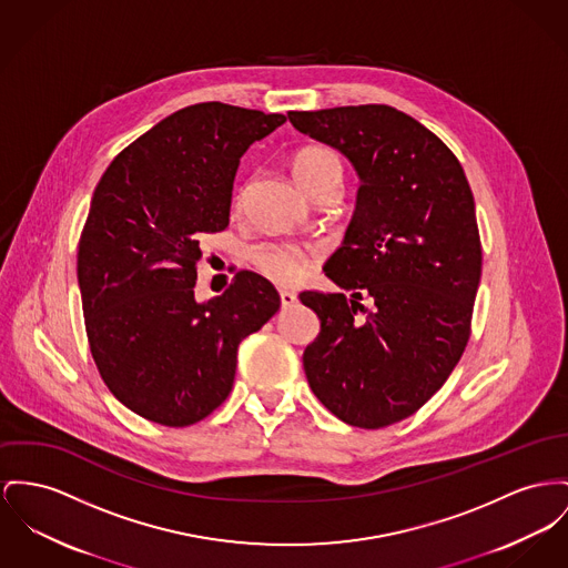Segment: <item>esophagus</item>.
Listing matches in <instances>:
<instances>
[{
	"label": "esophagus",
	"mask_w": 568,
	"mask_h": 568,
	"mask_svg": "<svg viewBox=\"0 0 568 568\" xmlns=\"http://www.w3.org/2000/svg\"><path fill=\"white\" fill-rule=\"evenodd\" d=\"M280 302H282V307H291L297 303V295L291 291H280Z\"/></svg>",
	"instance_id": "34e87169"
}]
</instances>
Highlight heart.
Instances as JSON below:
<instances>
[{"mask_svg":"<svg viewBox=\"0 0 568 568\" xmlns=\"http://www.w3.org/2000/svg\"><path fill=\"white\" fill-rule=\"evenodd\" d=\"M342 159L338 152L325 146H310L300 152L295 159V176L307 193H318L323 187L336 183L342 187ZM245 187L234 191V206L241 204ZM252 261L266 277L277 284H295L300 282L310 261V250L293 245V243H277L268 241L261 243L252 250Z\"/></svg>","mask_w":568,"mask_h":568,"instance_id":"1","label":"heart"}]
</instances>
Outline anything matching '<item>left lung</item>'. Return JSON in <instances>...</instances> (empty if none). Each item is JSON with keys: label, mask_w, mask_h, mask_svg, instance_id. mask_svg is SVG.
I'll return each mask as SVG.
<instances>
[{"label": "left lung", "mask_w": 568, "mask_h": 568, "mask_svg": "<svg viewBox=\"0 0 568 568\" xmlns=\"http://www.w3.org/2000/svg\"><path fill=\"white\" fill-rule=\"evenodd\" d=\"M288 118L362 181L342 247L323 266L351 295H300L321 318L303 371L334 416L383 428L416 414L469 341L483 271L474 195L454 152L389 105Z\"/></svg>", "instance_id": "obj_1"}]
</instances>
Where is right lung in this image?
Listing matches in <instances>:
<instances>
[{"label":"right lung","mask_w":568,"mask_h":568,"mask_svg":"<svg viewBox=\"0 0 568 568\" xmlns=\"http://www.w3.org/2000/svg\"><path fill=\"white\" fill-rule=\"evenodd\" d=\"M286 115L226 103L179 110L112 161L77 252L85 334L101 378L133 414L190 426L230 394L236 348L280 310L273 284L239 271L197 303L200 241L230 222L245 151Z\"/></svg>","instance_id":"1"}]
</instances>
